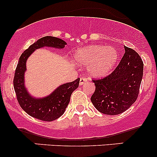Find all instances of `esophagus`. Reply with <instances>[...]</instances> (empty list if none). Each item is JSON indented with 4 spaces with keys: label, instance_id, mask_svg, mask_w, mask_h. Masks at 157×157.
<instances>
[{
    "label": "esophagus",
    "instance_id": "obj_1",
    "mask_svg": "<svg viewBox=\"0 0 157 157\" xmlns=\"http://www.w3.org/2000/svg\"><path fill=\"white\" fill-rule=\"evenodd\" d=\"M88 81V78H86V77H80V85L81 86V85H83V83H85L86 82Z\"/></svg>",
    "mask_w": 157,
    "mask_h": 157
}]
</instances>
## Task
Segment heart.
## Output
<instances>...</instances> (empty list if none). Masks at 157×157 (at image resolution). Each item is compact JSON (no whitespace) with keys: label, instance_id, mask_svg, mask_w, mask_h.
<instances>
[{"label":"heart","instance_id":"heart-1","mask_svg":"<svg viewBox=\"0 0 157 157\" xmlns=\"http://www.w3.org/2000/svg\"><path fill=\"white\" fill-rule=\"evenodd\" d=\"M75 60L79 64L89 66L94 76H104L108 74L118 60V53L113 47L91 45L77 51Z\"/></svg>","mask_w":157,"mask_h":157}]
</instances>
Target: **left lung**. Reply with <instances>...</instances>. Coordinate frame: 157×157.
Listing matches in <instances>:
<instances>
[{
    "instance_id": "obj_1",
    "label": "left lung",
    "mask_w": 157,
    "mask_h": 157,
    "mask_svg": "<svg viewBox=\"0 0 157 157\" xmlns=\"http://www.w3.org/2000/svg\"><path fill=\"white\" fill-rule=\"evenodd\" d=\"M119 64L107 77L93 80L96 89L91 102L105 115L121 114L137 99L143 77L144 63L134 49L124 46Z\"/></svg>"
}]
</instances>
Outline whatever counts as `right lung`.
<instances>
[{"label":"right lung","mask_w":157,"mask_h":157,"mask_svg":"<svg viewBox=\"0 0 157 157\" xmlns=\"http://www.w3.org/2000/svg\"><path fill=\"white\" fill-rule=\"evenodd\" d=\"M66 42L53 36H45L31 45L23 52L17 64L13 78V87L20 107L30 116L45 121H52L64 114L69 104L73 92L79 86L80 78L58 87L46 97L36 99L32 97L24 86V73L27 58L36 49L44 46L64 48Z\"/></svg>","instance_id":"obj_1"}]
</instances>
